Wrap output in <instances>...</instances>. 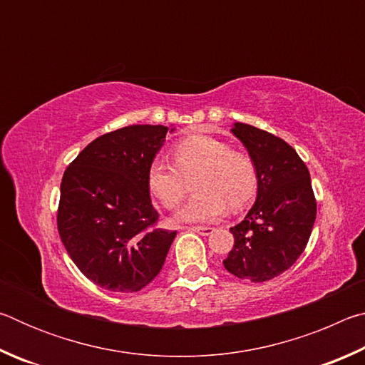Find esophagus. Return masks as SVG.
<instances>
[{
  "label": "esophagus",
  "instance_id": "34e87169",
  "mask_svg": "<svg viewBox=\"0 0 365 365\" xmlns=\"http://www.w3.org/2000/svg\"><path fill=\"white\" fill-rule=\"evenodd\" d=\"M188 230H191V232H196V233H200V235H211L212 232H214V228L212 227H190Z\"/></svg>",
  "mask_w": 365,
  "mask_h": 365
}]
</instances>
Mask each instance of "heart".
I'll list each match as a JSON object with an SVG mask.
<instances>
[{
    "mask_svg": "<svg viewBox=\"0 0 365 365\" xmlns=\"http://www.w3.org/2000/svg\"><path fill=\"white\" fill-rule=\"evenodd\" d=\"M174 168L153 160L148 169V190L159 205L175 209L183 201L188 180L196 178V193L177 212L178 222H211L227 212L228 202L243 207L257 188L255 163L243 153L232 151L225 141L209 135H191L172 150Z\"/></svg>",
    "mask_w": 365,
    "mask_h": 365,
    "instance_id": "b5f03b06",
    "label": "heart"
}]
</instances>
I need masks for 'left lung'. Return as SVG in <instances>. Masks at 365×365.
Wrapping results in <instances>:
<instances>
[{
    "label": "left lung",
    "instance_id": "1",
    "mask_svg": "<svg viewBox=\"0 0 365 365\" xmlns=\"http://www.w3.org/2000/svg\"><path fill=\"white\" fill-rule=\"evenodd\" d=\"M232 133L255 163L257 197L246 217L230 228L235 245L224 267L238 279L261 283L283 274L302 255L317 202L304 160L287 141L242 122Z\"/></svg>",
    "mask_w": 365,
    "mask_h": 365
}]
</instances>
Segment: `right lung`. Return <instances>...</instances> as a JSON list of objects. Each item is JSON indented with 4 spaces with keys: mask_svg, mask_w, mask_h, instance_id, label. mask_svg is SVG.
Listing matches in <instances>:
<instances>
[{
    "mask_svg": "<svg viewBox=\"0 0 365 365\" xmlns=\"http://www.w3.org/2000/svg\"><path fill=\"white\" fill-rule=\"evenodd\" d=\"M168 132L164 125H128L104 133L63 175L59 237L78 270L109 292L145 288L177 235L158 227L146 180Z\"/></svg>",
    "mask_w": 365,
    "mask_h": 365,
    "instance_id": "right-lung-1",
    "label": "right lung"
}]
</instances>
